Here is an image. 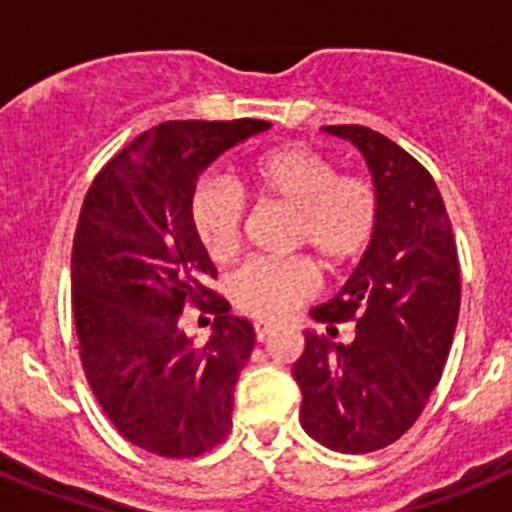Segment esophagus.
Segmentation results:
<instances>
[{"mask_svg": "<svg viewBox=\"0 0 512 512\" xmlns=\"http://www.w3.org/2000/svg\"><path fill=\"white\" fill-rule=\"evenodd\" d=\"M253 330H256V341L264 343L266 338H269L271 333H274V325H271V323H264V320H259V323L253 325Z\"/></svg>", "mask_w": 512, "mask_h": 512, "instance_id": "1", "label": "esophagus"}]
</instances>
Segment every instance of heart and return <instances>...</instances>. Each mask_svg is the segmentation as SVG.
<instances>
[{"instance_id":"heart-1","label":"heart","mask_w":512,"mask_h":512,"mask_svg":"<svg viewBox=\"0 0 512 512\" xmlns=\"http://www.w3.org/2000/svg\"><path fill=\"white\" fill-rule=\"evenodd\" d=\"M241 179L261 205L292 212L289 246L307 251L338 274L372 248L382 200L372 179L338 174L336 164L307 146H277L251 156ZM189 220L212 261L233 259L243 241V205L230 189L205 182L192 192ZM318 289L310 259L251 261L230 279V300L259 320H282Z\"/></svg>"}]
</instances>
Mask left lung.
<instances>
[{"instance_id": "left-lung-1", "label": "left lung", "mask_w": 512, "mask_h": 512, "mask_svg": "<svg viewBox=\"0 0 512 512\" xmlns=\"http://www.w3.org/2000/svg\"><path fill=\"white\" fill-rule=\"evenodd\" d=\"M323 130L359 148L382 217L341 292L310 310L328 333L336 323H356V338L343 346L305 333L292 377L307 436L341 454H369L408 431L441 379L459 320V256L441 192L423 164L364 125Z\"/></svg>"}]
</instances>
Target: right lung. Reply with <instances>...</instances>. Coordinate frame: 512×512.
<instances>
[{"mask_svg": "<svg viewBox=\"0 0 512 512\" xmlns=\"http://www.w3.org/2000/svg\"><path fill=\"white\" fill-rule=\"evenodd\" d=\"M269 128L248 117L161 122L99 171L81 205L71 251L81 366L104 415L138 449L189 459L233 425L256 333L207 289L217 269L194 235L189 200L220 153ZM187 301L216 312L202 347L181 330Z\"/></svg>", "mask_w": 512, "mask_h": 512, "instance_id": "obj_1", "label": "right lung"}]
</instances>
